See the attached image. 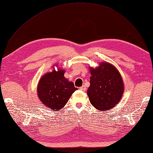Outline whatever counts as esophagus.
Returning <instances> with one entry per match:
<instances>
[{
  "label": "esophagus",
  "instance_id": "obj_1",
  "mask_svg": "<svg viewBox=\"0 0 153 153\" xmlns=\"http://www.w3.org/2000/svg\"><path fill=\"white\" fill-rule=\"evenodd\" d=\"M79 89H80V90L83 91H85V90H86V88H85L84 85H82V87H80Z\"/></svg>",
  "mask_w": 153,
  "mask_h": 153
}]
</instances>
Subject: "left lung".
Listing matches in <instances>:
<instances>
[{
	"mask_svg": "<svg viewBox=\"0 0 153 153\" xmlns=\"http://www.w3.org/2000/svg\"><path fill=\"white\" fill-rule=\"evenodd\" d=\"M90 85L87 94L91 105L99 111H106L120 102L124 93L120 73L110 63L102 62L96 68H89Z\"/></svg>",
	"mask_w": 153,
	"mask_h": 153,
	"instance_id": "left-lung-1",
	"label": "left lung"
}]
</instances>
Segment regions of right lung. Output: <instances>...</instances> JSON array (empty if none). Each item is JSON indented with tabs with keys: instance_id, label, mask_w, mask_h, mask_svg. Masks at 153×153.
<instances>
[{
	"instance_id": "1",
	"label": "right lung",
	"mask_w": 153,
	"mask_h": 153,
	"mask_svg": "<svg viewBox=\"0 0 153 153\" xmlns=\"http://www.w3.org/2000/svg\"><path fill=\"white\" fill-rule=\"evenodd\" d=\"M53 67V71L41 77L37 87V92L40 101L46 108L53 111H59L66 105L73 93L78 88L72 82L64 76L65 70Z\"/></svg>"
}]
</instances>
